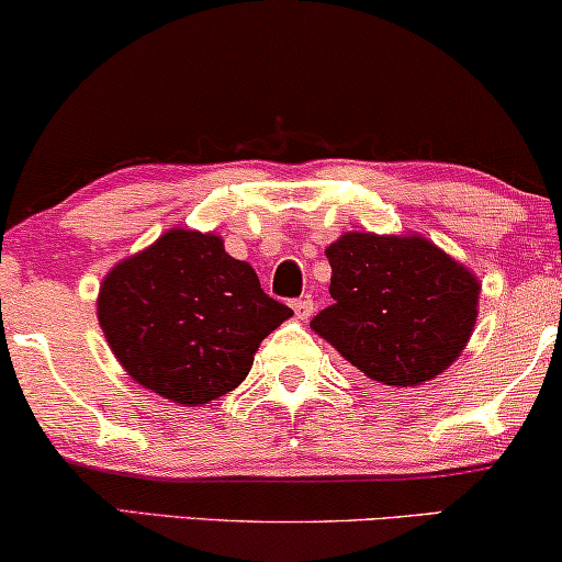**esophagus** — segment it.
Here are the masks:
<instances>
[{"mask_svg":"<svg viewBox=\"0 0 562 562\" xmlns=\"http://www.w3.org/2000/svg\"><path fill=\"white\" fill-rule=\"evenodd\" d=\"M291 310H294V314H296L299 319H310L312 312H314V302H312L310 296L294 299V302H291Z\"/></svg>","mask_w":562,"mask_h":562,"instance_id":"1","label":"esophagus"}]
</instances>
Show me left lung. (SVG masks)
<instances>
[{"label": "left lung", "instance_id": "left-lung-1", "mask_svg": "<svg viewBox=\"0 0 562 562\" xmlns=\"http://www.w3.org/2000/svg\"><path fill=\"white\" fill-rule=\"evenodd\" d=\"M333 304L312 329L386 386H419L463 352L479 281L425 237L348 233L327 248Z\"/></svg>", "mask_w": 562, "mask_h": 562}]
</instances>
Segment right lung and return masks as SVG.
Instances as JSON below:
<instances>
[{"mask_svg": "<svg viewBox=\"0 0 562 562\" xmlns=\"http://www.w3.org/2000/svg\"><path fill=\"white\" fill-rule=\"evenodd\" d=\"M97 314L137 383L199 406L233 391L260 340L294 312L268 296L217 235L171 229L106 273Z\"/></svg>", "mask_w": 562, "mask_h": 562, "instance_id": "right-lung-1", "label": "right lung"}]
</instances>
